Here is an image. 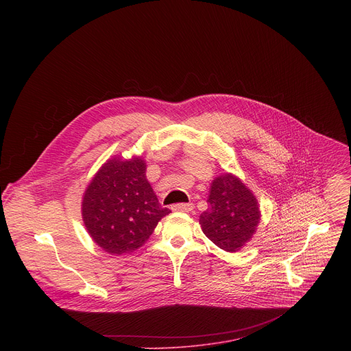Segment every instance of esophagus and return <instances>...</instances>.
<instances>
[{
    "label": "esophagus",
    "instance_id": "esophagus-1",
    "mask_svg": "<svg viewBox=\"0 0 351 351\" xmlns=\"http://www.w3.org/2000/svg\"><path fill=\"white\" fill-rule=\"evenodd\" d=\"M172 211H180V213H190L193 210V204H184V203H180V204H173L171 207Z\"/></svg>",
    "mask_w": 351,
    "mask_h": 351
}]
</instances>
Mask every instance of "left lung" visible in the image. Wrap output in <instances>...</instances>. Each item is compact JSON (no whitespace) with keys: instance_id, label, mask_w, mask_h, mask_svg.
I'll return each instance as SVG.
<instances>
[{"instance_id":"8db88e82","label":"left lung","mask_w":351,"mask_h":351,"mask_svg":"<svg viewBox=\"0 0 351 351\" xmlns=\"http://www.w3.org/2000/svg\"><path fill=\"white\" fill-rule=\"evenodd\" d=\"M207 202L208 210L199 215L204 234L225 252H239L261 219L256 195L239 178L225 173L213 180Z\"/></svg>"}]
</instances>
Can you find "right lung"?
Returning <instances> with one entry per match:
<instances>
[{
	"label": "right lung",
	"mask_w": 351,
	"mask_h": 351,
	"mask_svg": "<svg viewBox=\"0 0 351 351\" xmlns=\"http://www.w3.org/2000/svg\"><path fill=\"white\" fill-rule=\"evenodd\" d=\"M169 213L148 183L141 157L108 160L88 183L82 202L88 234L104 252L117 256L141 247Z\"/></svg>",
	"instance_id": "obj_1"
}]
</instances>
